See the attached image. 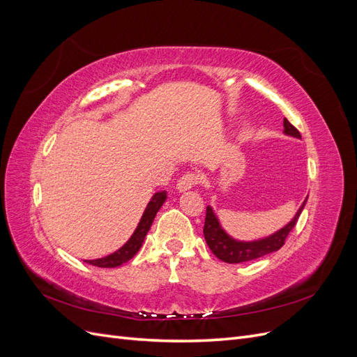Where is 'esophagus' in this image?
I'll list each match as a JSON object with an SVG mask.
<instances>
[{"label":"esophagus","mask_w":357,"mask_h":357,"mask_svg":"<svg viewBox=\"0 0 357 357\" xmlns=\"http://www.w3.org/2000/svg\"><path fill=\"white\" fill-rule=\"evenodd\" d=\"M201 183V177L197 174V172H186V174H183L178 181H177V189L180 192H185V190H189L192 188H195L197 185H199Z\"/></svg>","instance_id":"34e87169"}]
</instances>
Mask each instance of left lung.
Returning a JSON list of instances; mask_svg holds the SVG:
<instances>
[{"instance_id": "obj_1", "label": "left lung", "mask_w": 357, "mask_h": 357, "mask_svg": "<svg viewBox=\"0 0 357 357\" xmlns=\"http://www.w3.org/2000/svg\"><path fill=\"white\" fill-rule=\"evenodd\" d=\"M283 125H284L286 134L301 138L298 129L291 125L287 119H284ZM305 201L301 205V208L298 210L294 220H291L289 225H286L283 229H280L274 235L268 236V238L253 241V243H241V241L232 240L231 236L226 235L225 231L220 228L219 220L215 219L213 210L207 207V213H205V223H204L205 241H207L210 250L215 257H219L220 261L228 262V264H241L247 261H253V259L277 252L278 248H282L284 245L289 232L295 228V225L299 219V214L305 205Z\"/></svg>"}]
</instances>
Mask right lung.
I'll list each match as a JSON object with an SVG mask.
<instances>
[{
	"label": "right lung",
	"instance_id": "add662e5",
	"mask_svg": "<svg viewBox=\"0 0 357 357\" xmlns=\"http://www.w3.org/2000/svg\"><path fill=\"white\" fill-rule=\"evenodd\" d=\"M165 199H167L165 190L155 193L152 201L149 202L147 208L143 214L142 220H139L134 235L129 238V241L123 247L119 248L117 252L105 256V257H101V259H95V261H84V262H88L93 266H100V268H116V266H121L122 264L128 262L129 259H132L135 256V253L139 250V247L143 245L144 236L147 235L150 226H152V223H153L156 213L162 207V204L165 202Z\"/></svg>",
	"mask_w": 357,
	"mask_h": 357
}]
</instances>
